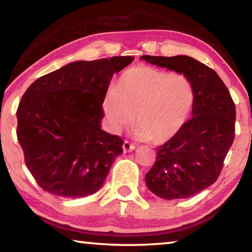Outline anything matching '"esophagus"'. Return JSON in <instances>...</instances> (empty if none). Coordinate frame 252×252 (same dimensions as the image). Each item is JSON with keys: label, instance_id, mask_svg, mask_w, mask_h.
Segmentation results:
<instances>
[{"label": "esophagus", "instance_id": "1", "mask_svg": "<svg viewBox=\"0 0 252 252\" xmlns=\"http://www.w3.org/2000/svg\"><path fill=\"white\" fill-rule=\"evenodd\" d=\"M123 151L125 152H130V151H133L135 149V146L133 143H131L130 141H127V140H126L125 142H123Z\"/></svg>", "mask_w": 252, "mask_h": 252}]
</instances>
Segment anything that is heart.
Listing matches in <instances>:
<instances>
[{"label":"heart","mask_w":252,"mask_h":252,"mask_svg":"<svg viewBox=\"0 0 252 252\" xmlns=\"http://www.w3.org/2000/svg\"><path fill=\"white\" fill-rule=\"evenodd\" d=\"M194 101V87L187 75L136 65L120 75L103 109L113 131L131 126L135 118L138 138L162 143L187 122Z\"/></svg>","instance_id":"1"}]
</instances>
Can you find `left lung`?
Segmentation results:
<instances>
[{
    "mask_svg": "<svg viewBox=\"0 0 252 252\" xmlns=\"http://www.w3.org/2000/svg\"><path fill=\"white\" fill-rule=\"evenodd\" d=\"M141 59L183 73L194 87L192 118L157 148L156 163L146 174L148 188L158 197L189 198L220 176L234 140L236 105L216 71L193 58L143 55Z\"/></svg>",
    "mask_w": 252,
    "mask_h": 252,
    "instance_id": "8db88e82",
    "label": "left lung"
}]
</instances>
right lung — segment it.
Returning <instances> with one entry per match:
<instances>
[{"mask_svg":"<svg viewBox=\"0 0 252 252\" xmlns=\"http://www.w3.org/2000/svg\"><path fill=\"white\" fill-rule=\"evenodd\" d=\"M133 57L76 61L30 85L20 101L16 135L30 172L60 197L93 194L123 152L119 135L101 130L103 104L114 73Z\"/></svg>","mask_w":252,"mask_h":252,"instance_id":"add662e5","label":"right lung"}]
</instances>
